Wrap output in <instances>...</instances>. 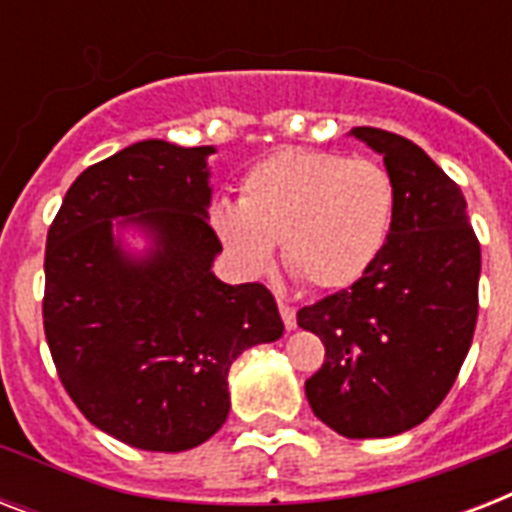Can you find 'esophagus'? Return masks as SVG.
<instances>
[{
  "mask_svg": "<svg viewBox=\"0 0 512 512\" xmlns=\"http://www.w3.org/2000/svg\"><path fill=\"white\" fill-rule=\"evenodd\" d=\"M279 311H281V319H284V327L295 329L297 327V311H295V308H292L289 303H279Z\"/></svg>",
  "mask_w": 512,
  "mask_h": 512,
  "instance_id": "34e87169",
  "label": "esophagus"
}]
</instances>
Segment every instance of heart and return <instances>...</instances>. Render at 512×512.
I'll list each match as a JSON object with an SVG mask.
<instances>
[{"instance_id": "heart-1", "label": "heart", "mask_w": 512, "mask_h": 512, "mask_svg": "<svg viewBox=\"0 0 512 512\" xmlns=\"http://www.w3.org/2000/svg\"><path fill=\"white\" fill-rule=\"evenodd\" d=\"M396 188L372 159L284 148L252 164L239 204L220 201L212 228L244 273H265L281 241L284 263L313 289L356 284L388 241Z\"/></svg>"}]
</instances>
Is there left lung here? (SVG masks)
I'll list each match as a JSON object with an SVG mask.
<instances>
[{
  "mask_svg": "<svg viewBox=\"0 0 512 512\" xmlns=\"http://www.w3.org/2000/svg\"><path fill=\"white\" fill-rule=\"evenodd\" d=\"M350 135L382 154L396 209L369 271L297 311L327 358L305 396L345 438H388L420 425L452 390L478 319L481 244L460 185L412 140L374 127Z\"/></svg>",
  "mask_w": 512,
  "mask_h": 512,
  "instance_id": "left-lung-1",
  "label": "left lung"
}]
</instances>
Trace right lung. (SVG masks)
I'll return each instance as SVG.
<instances>
[{"mask_svg":"<svg viewBox=\"0 0 512 512\" xmlns=\"http://www.w3.org/2000/svg\"><path fill=\"white\" fill-rule=\"evenodd\" d=\"M209 154L140 140L76 177L47 231L42 316L60 382L95 428L146 452L215 436L231 364L284 332L263 284L212 273ZM116 216L155 239L146 258L123 255Z\"/></svg>","mask_w":512,"mask_h":512,"instance_id":"add662e5","label":"right lung"}]
</instances>
